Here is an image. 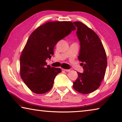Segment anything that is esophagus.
<instances>
[{"label": "esophagus", "instance_id": "obj_1", "mask_svg": "<svg viewBox=\"0 0 122 122\" xmlns=\"http://www.w3.org/2000/svg\"><path fill=\"white\" fill-rule=\"evenodd\" d=\"M62 70L66 72H70V70H66V69H62Z\"/></svg>", "mask_w": 122, "mask_h": 122}]
</instances>
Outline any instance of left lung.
Returning <instances> with one entry per match:
<instances>
[{
	"mask_svg": "<svg viewBox=\"0 0 122 122\" xmlns=\"http://www.w3.org/2000/svg\"><path fill=\"white\" fill-rule=\"evenodd\" d=\"M77 27V36L80 42L78 58L84 71L77 72L73 88L83 94L97 89L104 78L107 57L102 44L95 32L81 22H73Z\"/></svg>",
	"mask_w": 122,
	"mask_h": 122,
	"instance_id": "1",
	"label": "left lung"
}]
</instances>
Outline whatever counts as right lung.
Instances as JSON below:
<instances>
[{
	"mask_svg": "<svg viewBox=\"0 0 122 122\" xmlns=\"http://www.w3.org/2000/svg\"><path fill=\"white\" fill-rule=\"evenodd\" d=\"M76 27L70 21L48 22L30 34L20 57V75L28 88L34 93L44 94L52 88L59 68L47 65L54 48L61 39Z\"/></svg>",
	"mask_w": 122,
	"mask_h": 122,
	"instance_id": "add662e5",
	"label": "right lung"
}]
</instances>
